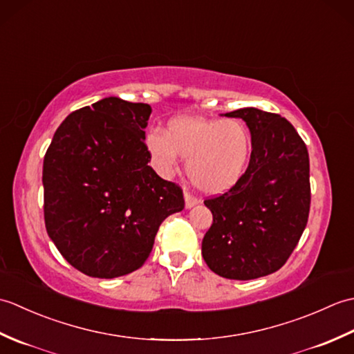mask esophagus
Here are the masks:
<instances>
[{
  "mask_svg": "<svg viewBox=\"0 0 354 354\" xmlns=\"http://www.w3.org/2000/svg\"><path fill=\"white\" fill-rule=\"evenodd\" d=\"M184 198H185V207L187 208H192V207H194L196 204H199V199L194 196V194H192L190 192H185L184 193Z\"/></svg>",
  "mask_w": 354,
  "mask_h": 354,
  "instance_id": "1",
  "label": "esophagus"
}]
</instances>
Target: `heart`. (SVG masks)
<instances>
[{"instance_id": "obj_1", "label": "heart", "mask_w": 354, "mask_h": 354, "mask_svg": "<svg viewBox=\"0 0 354 354\" xmlns=\"http://www.w3.org/2000/svg\"><path fill=\"white\" fill-rule=\"evenodd\" d=\"M146 146L162 173L175 170L178 156L187 158L185 171L201 192H227L243 175L251 153V135L239 120L176 117L165 133L153 131Z\"/></svg>"}]
</instances>
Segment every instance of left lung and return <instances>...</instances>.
Instances as JSON below:
<instances>
[{"label":"left lung","mask_w":354,"mask_h":354,"mask_svg":"<svg viewBox=\"0 0 354 354\" xmlns=\"http://www.w3.org/2000/svg\"><path fill=\"white\" fill-rule=\"evenodd\" d=\"M251 132L250 164L221 196L205 199L213 223L202 257L214 274L254 280L280 269L299 242L310 212L309 152L280 114L243 108L228 112Z\"/></svg>","instance_id":"1"}]
</instances>
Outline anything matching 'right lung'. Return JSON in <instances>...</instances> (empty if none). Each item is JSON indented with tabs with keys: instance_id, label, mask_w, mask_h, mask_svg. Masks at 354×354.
Here are the masks:
<instances>
[{
	"instance_id": "1",
	"label": "right lung",
	"mask_w": 354,
	"mask_h": 354,
	"mask_svg": "<svg viewBox=\"0 0 354 354\" xmlns=\"http://www.w3.org/2000/svg\"><path fill=\"white\" fill-rule=\"evenodd\" d=\"M152 108L106 97L71 112L44 156V221L64 259L85 275L140 269L165 217L184 209L183 189L150 167Z\"/></svg>"
}]
</instances>
